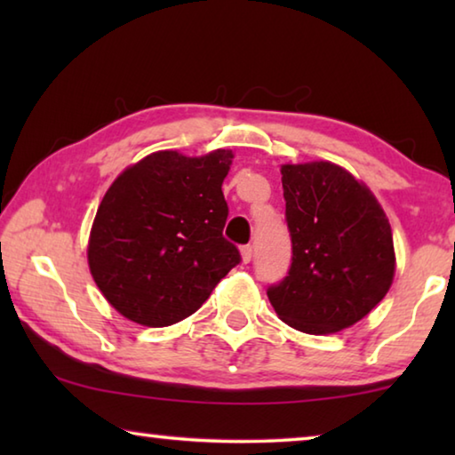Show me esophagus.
<instances>
[{
	"label": "esophagus",
	"mask_w": 455,
	"mask_h": 455,
	"mask_svg": "<svg viewBox=\"0 0 455 455\" xmlns=\"http://www.w3.org/2000/svg\"><path fill=\"white\" fill-rule=\"evenodd\" d=\"M241 257H243V263H251V259H252V246L251 244H244L243 246Z\"/></svg>",
	"instance_id": "esophagus-1"
}]
</instances>
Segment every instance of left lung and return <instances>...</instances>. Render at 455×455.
Returning a JSON list of instances; mask_svg holds the SVG:
<instances>
[{
    "mask_svg": "<svg viewBox=\"0 0 455 455\" xmlns=\"http://www.w3.org/2000/svg\"><path fill=\"white\" fill-rule=\"evenodd\" d=\"M284 220L292 259L267 289L292 329L329 335L363 319L395 273L389 220L365 184L331 163L283 164Z\"/></svg>",
    "mask_w": 455,
    "mask_h": 455,
    "instance_id": "8db88e82",
    "label": "left lung"
}]
</instances>
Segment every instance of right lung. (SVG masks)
I'll list each match as a JSON object with an SVG mask.
<instances>
[{"label":"right lung","mask_w":455,"mask_h":455,"mask_svg":"<svg viewBox=\"0 0 455 455\" xmlns=\"http://www.w3.org/2000/svg\"><path fill=\"white\" fill-rule=\"evenodd\" d=\"M233 152L188 158L154 152L126 168L98 206L90 273L114 309L146 327H166L200 309L241 252L222 236V180Z\"/></svg>","instance_id":"add662e5"}]
</instances>
